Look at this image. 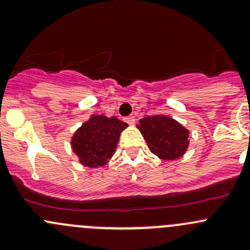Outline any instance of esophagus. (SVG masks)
I'll list each match as a JSON object with an SVG mask.
<instances>
[{"label":"esophagus","instance_id":"34e87169","mask_svg":"<svg viewBox=\"0 0 250 250\" xmlns=\"http://www.w3.org/2000/svg\"><path fill=\"white\" fill-rule=\"evenodd\" d=\"M125 121L128 123V125H135V117H134V116H128V117L125 118Z\"/></svg>","mask_w":250,"mask_h":250}]
</instances>
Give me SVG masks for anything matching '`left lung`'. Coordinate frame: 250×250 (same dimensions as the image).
Returning <instances> with one entry per match:
<instances>
[{
  "instance_id": "obj_1",
  "label": "left lung",
  "mask_w": 250,
  "mask_h": 250,
  "mask_svg": "<svg viewBox=\"0 0 250 250\" xmlns=\"http://www.w3.org/2000/svg\"><path fill=\"white\" fill-rule=\"evenodd\" d=\"M137 128L147 143L151 152L161 160L174 161L188 151L190 132L169 116H147L139 120Z\"/></svg>"
}]
</instances>
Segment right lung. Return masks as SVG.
Masks as SVG:
<instances>
[{"label": "right lung", "instance_id": "obj_1", "mask_svg": "<svg viewBox=\"0 0 250 250\" xmlns=\"http://www.w3.org/2000/svg\"><path fill=\"white\" fill-rule=\"evenodd\" d=\"M127 127V123L115 116H90L75 132L70 143L81 165L89 168L107 165L117 147L121 133Z\"/></svg>", "mask_w": 250, "mask_h": 250}]
</instances>
